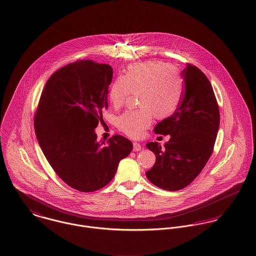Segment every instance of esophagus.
<instances>
[{
	"label": "esophagus",
	"instance_id": "obj_1",
	"mask_svg": "<svg viewBox=\"0 0 256 256\" xmlns=\"http://www.w3.org/2000/svg\"><path fill=\"white\" fill-rule=\"evenodd\" d=\"M141 148H142V146H141L139 143H136V142L133 143V150H134V152H138V150H140Z\"/></svg>",
	"mask_w": 256,
	"mask_h": 256
}]
</instances>
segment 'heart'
<instances>
[{
  "instance_id": "1",
  "label": "heart",
  "mask_w": 256,
  "mask_h": 256,
  "mask_svg": "<svg viewBox=\"0 0 256 256\" xmlns=\"http://www.w3.org/2000/svg\"><path fill=\"white\" fill-rule=\"evenodd\" d=\"M130 92H138L141 108L125 111L117 118L116 125L126 135L138 138L152 124L154 115L158 119H166L178 108L183 96L182 80L168 63H136L128 66L124 74L110 84L111 104L115 108L122 106Z\"/></svg>"
}]
</instances>
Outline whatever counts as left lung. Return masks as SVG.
<instances>
[{
    "instance_id": "1",
    "label": "left lung",
    "mask_w": 256,
    "mask_h": 256,
    "mask_svg": "<svg viewBox=\"0 0 256 256\" xmlns=\"http://www.w3.org/2000/svg\"><path fill=\"white\" fill-rule=\"evenodd\" d=\"M182 76L184 92L178 108L154 129L156 134L170 135V141L164 146L156 142L146 145L156 154L146 176L168 191L182 189L201 172L213 152L220 126L219 106L208 78L190 64Z\"/></svg>"
}]
</instances>
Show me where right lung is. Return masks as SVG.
<instances>
[{"label":"right lung","mask_w":256,"mask_h":256,"mask_svg":"<svg viewBox=\"0 0 256 256\" xmlns=\"http://www.w3.org/2000/svg\"><path fill=\"white\" fill-rule=\"evenodd\" d=\"M112 76L108 64H69L49 78L37 108L34 129L46 160L64 182L82 192L108 185L133 148L120 135L98 142L94 131L108 108Z\"/></svg>","instance_id":"obj_1"}]
</instances>
